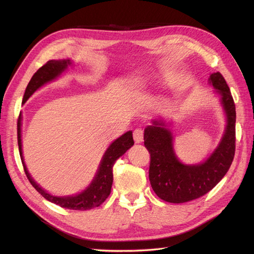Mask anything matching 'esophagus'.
Returning a JSON list of instances; mask_svg holds the SVG:
<instances>
[{
	"mask_svg": "<svg viewBox=\"0 0 254 254\" xmlns=\"http://www.w3.org/2000/svg\"><path fill=\"white\" fill-rule=\"evenodd\" d=\"M133 137H134V141H135V143H142L143 142L144 132H143L141 127H137V128H135V130H134Z\"/></svg>",
	"mask_w": 254,
	"mask_h": 254,
	"instance_id": "obj_1",
	"label": "esophagus"
}]
</instances>
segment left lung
Here are the masks:
<instances>
[{
  "label": "left lung",
  "instance_id": "8db88e82",
  "mask_svg": "<svg viewBox=\"0 0 254 254\" xmlns=\"http://www.w3.org/2000/svg\"><path fill=\"white\" fill-rule=\"evenodd\" d=\"M227 118L222 141L213 154L198 165H185L177 158L172 134L161 120H153L144 131V145L150 154L149 181L157 196L169 203H186L209 192L227 174L236 149V106L219 72L210 75Z\"/></svg>",
  "mask_w": 254,
  "mask_h": 254
}]
</instances>
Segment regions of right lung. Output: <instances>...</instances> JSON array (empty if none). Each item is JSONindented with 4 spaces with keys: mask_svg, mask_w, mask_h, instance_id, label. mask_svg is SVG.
<instances>
[{
    "mask_svg": "<svg viewBox=\"0 0 254 254\" xmlns=\"http://www.w3.org/2000/svg\"><path fill=\"white\" fill-rule=\"evenodd\" d=\"M68 65H71V61L69 60H51L48 61L45 65H42L38 71L32 75L30 82L27 85V88L25 90L23 102H26V100L35 93V91L41 87L42 85H45L48 82L56 79L58 76L65 71ZM21 115L19 113L18 120H17V141H18V148H19V155L21 163H23V167L25 170V174L28 178L31 186L34 187L36 190L39 192L42 196H44L48 201L55 203L59 206L68 208V209H75V210H86L91 209L94 207H98L106 201L109 194L111 192L112 181H113V174L112 168L115 165L116 160L121 157V156L127 152L128 148H131L134 145L133 135L132 132L128 131L124 133L122 136L117 138L113 142L102 157L98 171L94 178V180L91 181L88 188L80 192L76 195L72 196H55L51 195L50 193L46 192L44 189L39 187L35 182V180L30 177L28 170L26 168V165L24 163L23 157V150H21Z\"/></svg>",
    "mask_w": 254,
    "mask_h": 254,
    "instance_id": "1",
    "label": "right lung"
}]
</instances>
